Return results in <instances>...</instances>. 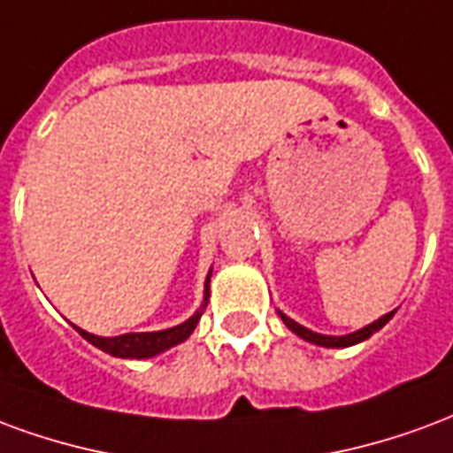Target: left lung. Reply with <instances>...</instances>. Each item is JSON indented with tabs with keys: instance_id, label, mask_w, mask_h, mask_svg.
<instances>
[{
	"instance_id": "left-lung-1",
	"label": "left lung",
	"mask_w": 453,
	"mask_h": 453,
	"mask_svg": "<svg viewBox=\"0 0 453 453\" xmlns=\"http://www.w3.org/2000/svg\"><path fill=\"white\" fill-rule=\"evenodd\" d=\"M277 313H280V319L285 321V326L289 328V331L296 333V335L306 340V342L321 345V348H349V345H357V342L366 340L369 335H374L379 328H384L386 323L391 321V316H394V311L386 313V316H381L379 321L369 323V326H365V328H359V331H355V333H349V335H321V333H313V331H309V328L299 326V323L292 321V319H289V316H285L282 311H277Z\"/></svg>"
}]
</instances>
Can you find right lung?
<instances>
[{
  "mask_svg": "<svg viewBox=\"0 0 453 453\" xmlns=\"http://www.w3.org/2000/svg\"><path fill=\"white\" fill-rule=\"evenodd\" d=\"M210 275H212V273H210ZM210 275H207V280H204L203 309H204V303H207V296H210ZM203 309H197V311H195L188 321L180 323V326H173V328H166V331L125 333V335H118V338H101V335H94V333L81 331V328H77V326H74V328H77L81 338H87L91 345H96L98 349H104V352H108V355H113V357L147 359L190 338V333L195 331V326H197L200 316H203Z\"/></svg>",
  "mask_w": 453,
  "mask_h": 453,
  "instance_id": "obj_1",
  "label": "right lung"
}]
</instances>
